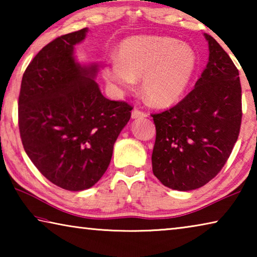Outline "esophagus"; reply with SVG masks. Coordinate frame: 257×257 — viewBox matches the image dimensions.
Returning a JSON list of instances; mask_svg holds the SVG:
<instances>
[{
    "mask_svg": "<svg viewBox=\"0 0 257 257\" xmlns=\"http://www.w3.org/2000/svg\"><path fill=\"white\" fill-rule=\"evenodd\" d=\"M147 116L146 112H143L141 110H137V108H134L132 112V118L133 119H138V118H145Z\"/></svg>",
    "mask_w": 257,
    "mask_h": 257,
    "instance_id": "1",
    "label": "esophagus"
}]
</instances>
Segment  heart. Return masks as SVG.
I'll use <instances>...</instances> for the list:
<instances>
[{
	"instance_id": "obj_1",
	"label": "heart",
	"mask_w": 257,
	"mask_h": 257,
	"mask_svg": "<svg viewBox=\"0 0 257 257\" xmlns=\"http://www.w3.org/2000/svg\"><path fill=\"white\" fill-rule=\"evenodd\" d=\"M196 54L189 45L168 36H136L121 43L116 62L103 69L116 88L132 90L142 78V92L150 104L165 107L185 93L196 69Z\"/></svg>"
}]
</instances>
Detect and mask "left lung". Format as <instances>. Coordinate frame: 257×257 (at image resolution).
<instances>
[{"label":"left lung","mask_w":257,"mask_h":257,"mask_svg":"<svg viewBox=\"0 0 257 257\" xmlns=\"http://www.w3.org/2000/svg\"><path fill=\"white\" fill-rule=\"evenodd\" d=\"M204 36L210 55L195 88L177 105L152 114L153 173L165 187L181 191L199 188L221 171L241 123L238 69L214 38Z\"/></svg>","instance_id":"left-lung-1"}]
</instances>
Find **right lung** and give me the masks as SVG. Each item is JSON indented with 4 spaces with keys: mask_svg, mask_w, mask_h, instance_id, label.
Segmentation results:
<instances>
[{
    "mask_svg": "<svg viewBox=\"0 0 257 257\" xmlns=\"http://www.w3.org/2000/svg\"><path fill=\"white\" fill-rule=\"evenodd\" d=\"M87 32L62 35L38 52L24 73L18 102L26 153L47 180L71 191L101 179L133 110L103 96L94 80L96 64L76 61L73 49Z\"/></svg>",
    "mask_w": 257,
    "mask_h": 257,
    "instance_id": "1",
    "label": "right lung"
}]
</instances>
